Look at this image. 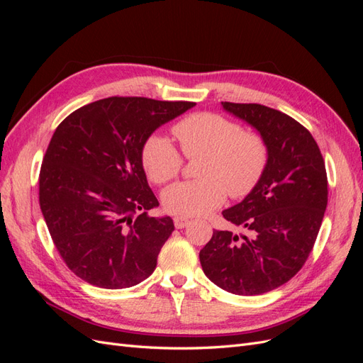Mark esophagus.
Returning a JSON list of instances; mask_svg holds the SVG:
<instances>
[{
  "instance_id": "34e87169",
  "label": "esophagus",
  "mask_w": 363,
  "mask_h": 363,
  "mask_svg": "<svg viewBox=\"0 0 363 363\" xmlns=\"http://www.w3.org/2000/svg\"><path fill=\"white\" fill-rule=\"evenodd\" d=\"M189 224H191V221L188 218H184V216H175L174 218L175 228H184V227H188Z\"/></svg>"
}]
</instances>
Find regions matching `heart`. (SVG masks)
Masks as SVG:
<instances>
[{"instance_id":"heart-1","label":"heart","mask_w":363,"mask_h":363,"mask_svg":"<svg viewBox=\"0 0 363 363\" xmlns=\"http://www.w3.org/2000/svg\"><path fill=\"white\" fill-rule=\"evenodd\" d=\"M172 133L186 157L201 156L195 171L200 179L175 183L162 194L164 211L172 215H206L221 206L227 194L232 199H244L267 169L265 139L218 113L186 116L172 127ZM140 159L148 179L156 184L175 179L183 167L179 150L159 133L145 139Z\"/></svg>"}]
</instances>
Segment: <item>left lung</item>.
<instances>
[{
    "label": "left lung",
    "mask_w": 363,
    "mask_h": 363,
    "mask_svg": "<svg viewBox=\"0 0 363 363\" xmlns=\"http://www.w3.org/2000/svg\"><path fill=\"white\" fill-rule=\"evenodd\" d=\"M268 145L260 182L223 216L250 236L215 230L200 251L206 276L236 295H260L289 281L309 257L327 207V172L311 131L262 104L221 103Z\"/></svg>",
    "instance_id": "left-lung-1"
}]
</instances>
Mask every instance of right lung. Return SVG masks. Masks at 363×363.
<instances>
[{
	"instance_id": "obj_1",
	"label": "right lung",
	"mask_w": 363,
	"mask_h": 363,
	"mask_svg": "<svg viewBox=\"0 0 363 363\" xmlns=\"http://www.w3.org/2000/svg\"><path fill=\"white\" fill-rule=\"evenodd\" d=\"M191 101L108 96L77 108L54 131L39 174V204L59 255L77 277L104 289L148 279L174 232L148 211L140 150L152 131Z\"/></svg>"
}]
</instances>
